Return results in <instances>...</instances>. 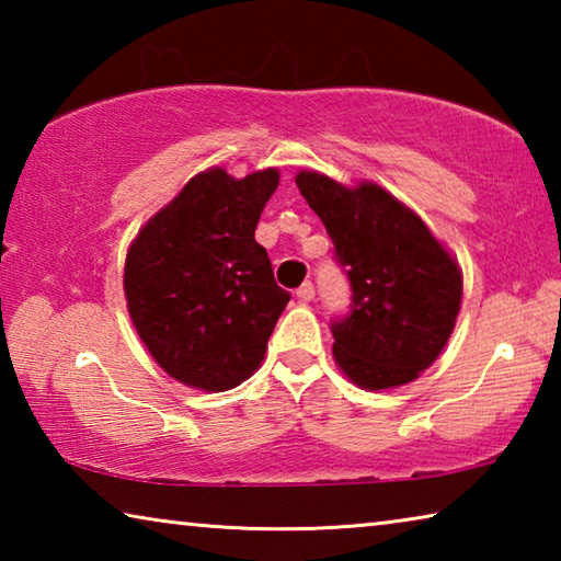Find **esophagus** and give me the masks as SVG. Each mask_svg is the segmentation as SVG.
<instances>
[{
    "label": "esophagus",
    "mask_w": 561,
    "mask_h": 561,
    "mask_svg": "<svg viewBox=\"0 0 561 561\" xmlns=\"http://www.w3.org/2000/svg\"><path fill=\"white\" fill-rule=\"evenodd\" d=\"M297 297H299L301 301H311V299H314V297H317V289H314V284H311V282H304L301 287L297 289Z\"/></svg>",
    "instance_id": "34e87169"
}]
</instances>
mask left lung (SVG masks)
I'll list each match as a JSON object with an SVG mask.
<instances>
[{
  "label": "left lung",
  "instance_id": "1",
  "mask_svg": "<svg viewBox=\"0 0 561 561\" xmlns=\"http://www.w3.org/2000/svg\"><path fill=\"white\" fill-rule=\"evenodd\" d=\"M297 187L348 274L351 311L331 321L339 368L368 391L415 381L455 329L462 299L458 262L381 185L346 187L301 170Z\"/></svg>",
  "mask_w": 561,
  "mask_h": 561
}]
</instances>
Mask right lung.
Returning <instances> with one entry per match:
<instances>
[{"label": "right lung", "mask_w": 561, "mask_h": 561, "mask_svg": "<svg viewBox=\"0 0 561 561\" xmlns=\"http://www.w3.org/2000/svg\"><path fill=\"white\" fill-rule=\"evenodd\" d=\"M277 185V168L242 180L210 168L133 240L123 272L128 314L175 381L220 393L260 368L289 301L254 240Z\"/></svg>", "instance_id": "1"}]
</instances>
